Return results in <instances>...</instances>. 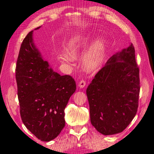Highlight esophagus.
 Listing matches in <instances>:
<instances>
[{"label": "esophagus", "instance_id": "obj_1", "mask_svg": "<svg viewBox=\"0 0 154 154\" xmlns=\"http://www.w3.org/2000/svg\"><path fill=\"white\" fill-rule=\"evenodd\" d=\"M85 85H86V82H85V81L83 80H80L79 82V84H78V86H79L80 88H83V87H85Z\"/></svg>", "mask_w": 154, "mask_h": 154}]
</instances>
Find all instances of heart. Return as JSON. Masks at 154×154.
<instances>
[{
	"label": "heart",
	"mask_w": 154,
	"mask_h": 154,
	"mask_svg": "<svg viewBox=\"0 0 154 154\" xmlns=\"http://www.w3.org/2000/svg\"><path fill=\"white\" fill-rule=\"evenodd\" d=\"M107 41L103 37H98L92 42L89 48V53L83 60V68L88 72L96 71L103 63L105 56ZM81 43L79 38H74L70 39L67 43L66 50L67 54H63L60 58L63 60H70L71 58H77L79 57Z\"/></svg>",
	"instance_id": "obj_1"
}]
</instances>
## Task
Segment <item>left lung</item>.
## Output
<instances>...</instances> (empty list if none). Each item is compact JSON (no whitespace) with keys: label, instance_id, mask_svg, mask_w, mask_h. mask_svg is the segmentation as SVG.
<instances>
[{"label":"left lung","instance_id":"1","mask_svg":"<svg viewBox=\"0 0 154 154\" xmlns=\"http://www.w3.org/2000/svg\"><path fill=\"white\" fill-rule=\"evenodd\" d=\"M91 123L100 134L120 133L138 107L139 68L132 43L107 61L87 88Z\"/></svg>","mask_w":154,"mask_h":154}]
</instances>
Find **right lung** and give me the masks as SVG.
Returning <instances> with one entry per match:
<instances>
[{
	"label": "right lung",
	"mask_w": 154,
	"mask_h": 154,
	"mask_svg": "<svg viewBox=\"0 0 154 154\" xmlns=\"http://www.w3.org/2000/svg\"><path fill=\"white\" fill-rule=\"evenodd\" d=\"M33 32L23 40L16 63L20 113L25 127L39 140L49 142L65 127L64 110L76 85L72 76L60 75L49 67L35 45Z\"/></svg>",
	"instance_id": "1"
}]
</instances>
